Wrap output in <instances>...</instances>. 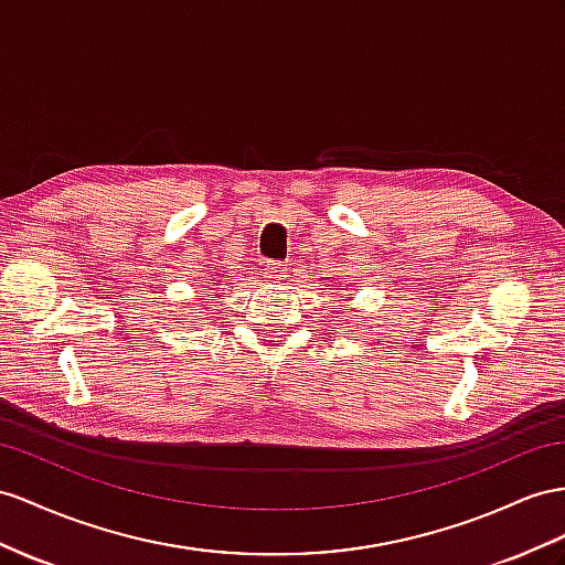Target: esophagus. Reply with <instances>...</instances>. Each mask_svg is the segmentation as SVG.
I'll return each mask as SVG.
<instances>
[{"mask_svg": "<svg viewBox=\"0 0 565 565\" xmlns=\"http://www.w3.org/2000/svg\"><path fill=\"white\" fill-rule=\"evenodd\" d=\"M265 279H267L269 284H281V281L286 279V267L279 265V263H269V265L265 267Z\"/></svg>", "mask_w": 565, "mask_h": 565, "instance_id": "esophagus-1", "label": "esophagus"}]
</instances>
